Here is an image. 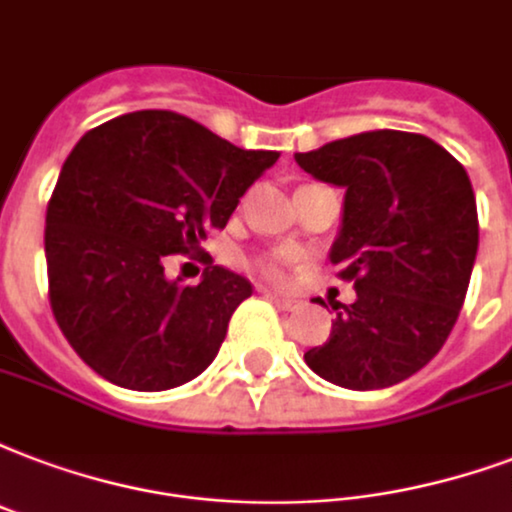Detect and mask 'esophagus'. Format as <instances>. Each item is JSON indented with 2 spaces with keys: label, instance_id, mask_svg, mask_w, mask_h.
Here are the masks:
<instances>
[{
  "label": "esophagus",
  "instance_id": "1",
  "mask_svg": "<svg viewBox=\"0 0 512 512\" xmlns=\"http://www.w3.org/2000/svg\"><path fill=\"white\" fill-rule=\"evenodd\" d=\"M267 299H272L280 310H299L297 299H288V297H278V294H267Z\"/></svg>",
  "mask_w": 512,
  "mask_h": 512
}]
</instances>
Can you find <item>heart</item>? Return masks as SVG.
I'll return each mask as SVG.
<instances>
[{"label":"heart","mask_w":512,"mask_h":512,"mask_svg":"<svg viewBox=\"0 0 512 512\" xmlns=\"http://www.w3.org/2000/svg\"><path fill=\"white\" fill-rule=\"evenodd\" d=\"M256 272L270 283H286L288 272H291V259L283 256V253H272V256H264V259L256 261Z\"/></svg>","instance_id":"heart-1"}]
</instances>
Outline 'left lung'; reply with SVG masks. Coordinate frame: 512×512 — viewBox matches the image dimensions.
<instances>
[{
  "instance_id": "8db88e82",
  "label": "left lung",
  "mask_w": 512,
  "mask_h": 512,
  "mask_svg": "<svg viewBox=\"0 0 512 512\" xmlns=\"http://www.w3.org/2000/svg\"><path fill=\"white\" fill-rule=\"evenodd\" d=\"M315 180L345 188L329 259L356 302L334 305L307 367L334 386L402 383L437 356L467 297L478 253V207L467 169L424 134L378 129L297 153Z\"/></svg>"
}]
</instances>
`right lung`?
Returning a JSON list of instances; mask_svg holds the SVG:
<instances>
[{"mask_svg": "<svg viewBox=\"0 0 512 512\" xmlns=\"http://www.w3.org/2000/svg\"><path fill=\"white\" fill-rule=\"evenodd\" d=\"M172 110H137L80 137L45 215L48 297L80 359L132 391H167L210 367L248 280L207 267L197 286L164 275L199 251L278 161Z\"/></svg>", "mask_w": 512, "mask_h": 512, "instance_id": "add662e5", "label": "right lung"}]
</instances>
